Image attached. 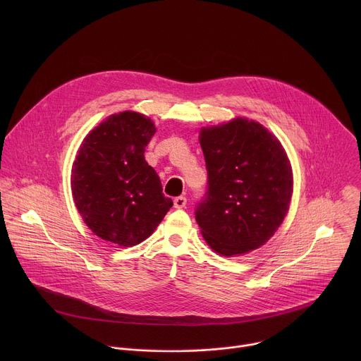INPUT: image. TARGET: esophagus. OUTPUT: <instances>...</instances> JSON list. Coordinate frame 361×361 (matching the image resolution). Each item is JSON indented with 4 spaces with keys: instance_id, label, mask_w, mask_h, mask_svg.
<instances>
[{
    "instance_id": "esophagus-1",
    "label": "esophagus",
    "mask_w": 361,
    "mask_h": 361,
    "mask_svg": "<svg viewBox=\"0 0 361 361\" xmlns=\"http://www.w3.org/2000/svg\"><path fill=\"white\" fill-rule=\"evenodd\" d=\"M187 204V198L184 195H178L174 198V207L176 209H184Z\"/></svg>"
}]
</instances>
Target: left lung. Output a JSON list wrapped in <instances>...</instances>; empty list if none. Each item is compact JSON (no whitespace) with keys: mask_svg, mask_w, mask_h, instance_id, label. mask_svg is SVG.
I'll return each mask as SVG.
<instances>
[{"mask_svg":"<svg viewBox=\"0 0 361 361\" xmlns=\"http://www.w3.org/2000/svg\"><path fill=\"white\" fill-rule=\"evenodd\" d=\"M200 144L209 178L195 207L202 237L221 255L259 248L283 223L293 194L283 145L245 118L202 128Z\"/></svg>","mask_w":361,"mask_h":361,"instance_id":"1","label":"left lung"}]
</instances>
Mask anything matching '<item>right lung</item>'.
Masks as SVG:
<instances>
[{
    "label": "right lung",
    "instance_id": "obj_1",
    "mask_svg": "<svg viewBox=\"0 0 361 361\" xmlns=\"http://www.w3.org/2000/svg\"><path fill=\"white\" fill-rule=\"evenodd\" d=\"M156 134L142 114L123 111L94 128L78 149L71 188L94 234L121 247L140 244L161 223L173 200L144 159Z\"/></svg>",
    "mask_w": 361,
    "mask_h": 361
}]
</instances>
